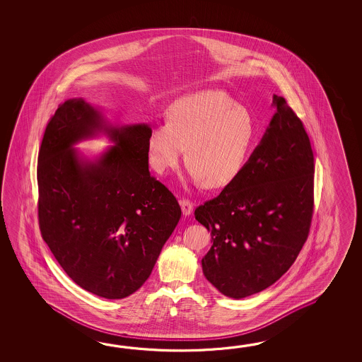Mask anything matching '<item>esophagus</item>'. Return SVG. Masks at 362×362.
I'll return each instance as SVG.
<instances>
[{
	"instance_id": "1",
	"label": "esophagus",
	"mask_w": 362,
	"mask_h": 362,
	"mask_svg": "<svg viewBox=\"0 0 362 362\" xmlns=\"http://www.w3.org/2000/svg\"><path fill=\"white\" fill-rule=\"evenodd\" d=\"M180 204H181V208H182V214H184L185 216L192 215V208H194V204H192V200L181 199L180 200Z\"/></svg>"
}]
</instances>
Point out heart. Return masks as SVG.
<instances>
[{
  "instance_id": "b5f03b06",
  "label": "heart",
  "mask_w": 362,
  "mask_h": 362,
  "mask_svg": "<svg viewBox=\"0 0 362 362\" xmlns=\"http://www.w3.org/2000/svg\"><path fill=\"white\" fill-rule=\"evenodd\" d=\"M252 116L220 90L192 93L176 100L167 123L153 125L147 159L158 173L176 167L186 148L190 177L223 187L240 173L254 141Z\"/></svg>"
}]
</instances>
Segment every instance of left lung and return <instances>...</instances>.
Wrapping results in <instances>:
<instances>
[{"label": "left lung", "instance_id": "obj_1", "mask_svg": "<svg viewBox=\"0 0 362 362\" xmlns=\"http://www.w3.org/2000/svg\"><path fill=\"white\" fill-rule=\"evenodd\" d=\"M238 176L195 209L214 245L203 273L225 296L242 299L282 277L304 246L312 223L315 158L300 119L284 97Z\"/></svg>", "mask_w": 362, "mask_h": 362}]
</instances>
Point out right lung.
Masks as SVG:
<instances>
[{
  "instance_id": "right-lung-1",
  "label": "right lung",
  "mask_w": 362,
  "mask_h": 362,
  "mask_svg": "<svg viewBox=\"0 0 362 362\" xmlns=\"http://www.w3.org/2000/svg\"><path fill=\"white\" fill-rule=\"evenodd\" d=\"M105 131L115 147L95 161L73 147ZM145 124L111 127L83 98L49 120L37 163L42 239L76 285L106 299L136 293L150 277L181 208L148 172Z\"/></svg>"
}]
</instances>
